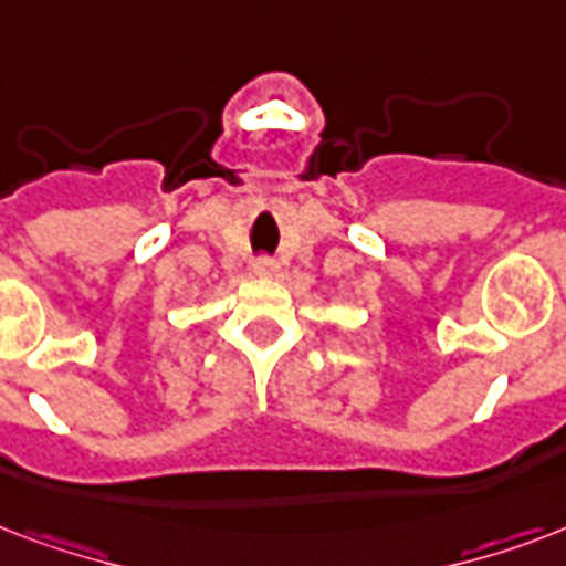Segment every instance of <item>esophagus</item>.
<instances>
[{
  "label": "esophagus",
  "instance_id": "34e87169",
  "mask_svg": "<svg viewBox=\"0 0 566 566\" xmlns=\"http://www.w3.org/2000/svg\"><path fill=\"white\" fill-rule=\"evenodd\" d=\"M252 270H255V275H275V273H279V264H275L273 258L261 255L255 264H252Z\"/></svg>",
  "mask_w": 566,
  "mask_h": 566
}]
</instances>
